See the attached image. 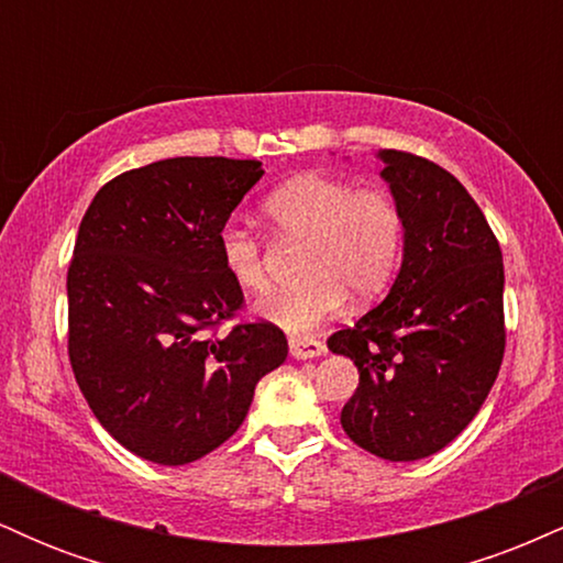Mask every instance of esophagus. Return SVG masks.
<instances>
[{"label": "esophagus", "instance_id": "1", "mask_svg": "<svg viewBox=\"0 0 563 563\" xmlns=\"http://www.w3.org/2000/svg\"><path fill=\"white\" fill-rule=\"evenodd\" d=\"M290 346V357L294 360H312L325 354V344L318 339H309V335H290L288 341Z\"/></svg>", "mask_w": 563, "mask_h": 563}]
</instances>
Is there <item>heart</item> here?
Segmentation results:
<instances>
[{"label":"heart","instance_id":"b5f03b06","mask_svg":"<svg viewBox=\"0 0 563 563\" xmlns=\"http://www.w3.org/2000/svg\"><path fill=\"white\" fill-rule=\"evenodd\" d=\"M264 217L290 241H307L299 286L262 303V314L288 333H307L339 312L346 296L371 301L384 294L402 256V214L394 198L373 187L328 174H299L275 187L262 203ZM219 262L245 294H264L262 245L254 232H219Z\"/></svg>","mask_w":563,"mask_h":563}]
</instances>
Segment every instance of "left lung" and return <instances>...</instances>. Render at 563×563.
I'll list each match as a JSON object with an SVG mask.
<instances>
[{"instance_id": "obj_1", "label": "left lung", "mask_w": 563, "mask_h": 563, "mask_svg": "<svg viewBox=\"0 0 563 563\" xmlns=\"http://www.w3.org/2000/svg\"><path fill=\"white\" fill-rule=\"evenodd\" d=\"M402 214V267L328 349L360 371L341 410L354 444L394 463L439 452L474 421L506 349L503 254L468 190L421 156L378 151Z\"/></svg>"}]
</instances>
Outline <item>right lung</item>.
Returning <instances> with one entry per match:
<instances>
[{
  "label": "right lung",
  "mask_w": 563,
  "mask_h": 563,
  "mask_svg": "<svg viewBox=\"0 0 563 563\" xmlns=\"http://www.w3.org/2000/svg\"><path fill=\"white\" fill-rule=\"evenodd\" d=\"M262 174V161H156L102 185L79 224L70 367L102 429L151 463L185 466L228 442L288 357L273 322L206 335L243 303L219 232Z\"/></svg>",
  "instance_id": "obj_1"
}]
</instances>
